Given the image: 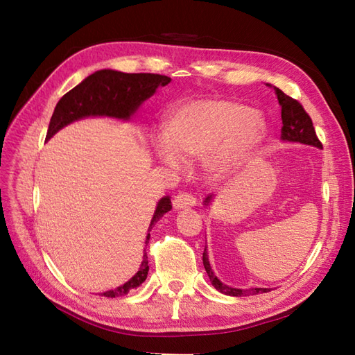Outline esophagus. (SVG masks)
Listing matches in <instances>:
<instances>
[{"label": "esophagus", "instance_id": "1", "mask_svg": "<svg viewBox=\"0 0 355 355\" xmlns=\"http://www.w3.org/2000/svg\"><path fill=\"white\" fill-rule=\"evenodd\" d=\"M196 206V198L191 194H187V192H180L173 200V207L180 210V209H188V207H194Z\"/></svg>", "mask_w": 355, "mask_h": 355}]
</instances>
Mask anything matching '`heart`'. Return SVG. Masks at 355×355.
<instances>
[{
  "mask_svg": "<svg viewBox=\"0 0 355 355\" xmlns=\"http://www.w3.org/2000/svg\"><path fill=\"white\" fill-rule=\"evenodd\" d=\"M265 133L259 112L230 99H198L171 115L166 135L155 141V155L175 170L182 168L184 158H204L209 173L220 178L250 158Z\"/></svg>",
  "mask_w": 355,
  "mask_h": 355,
  "instance_id": "heart-1",
  "label": "heart"
}]
</instances>
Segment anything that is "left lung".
Returning a JSON list of instances; mask_svg holds the SVG:
<instances>
[{
    "mask_svg": "<svg viewBox=\"0 0 355 355\" xmlns=\"http://www.w3.org/2000/svg\"><path fill=\"white\" fill-rule=\"evenodd\" d=\"M272 87L271 84H266ZM278 103L282 106V141L283 142H299L304 145L309 146H315V148H323L321 142L318 141V137L315 135L313 121H311L309 115L305 112L304 106L300 105L297 101L292 99L290 96L283 93L278 87H274ZM214 196H209L204 200V206L209 207ZM202 265L206 268V272L210 278V282L213 287L219 290L220 293L228 295V296H250V295H257V293H266L270 292L271 288H263V287H252V288H235L231 286L223 284L216 274L213 272L210 262H209V254H207V247H204V253H202Z\"/></svg>",
    "mask_w": 355,
    "mask_h": 355,
    "instance_id": "left-lung-1",
    "label": "left lung"
}]
</instances>
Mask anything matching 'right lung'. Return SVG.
I'll return each mask as SVG.
<instances>
[{"mask_svg":"<svg viewBox=\"0 0 355 355\" xmlns=\"http://www.w3.org/2000/svg\"><path fill=\"white\" fill-rule=\"evenodd\" d=\"M170 81L166 75L158 73H125L114 69L96 71L65 96H62L50 118L46 141H50L60 128L87 116H110L128 121L141 108V105L154 96L158 87H164ZM170 209L171 201L168 196L157 202L148 232ZM148 240L149 234L146 235L145 244ZM148 271V256L145 252L139 271L130 280L114 290H106L102 296L116 297L127 295L132 288L139 287L146 280Z\"/></svg>","mask_w":355,"mask_h":355,"instance_id":"right-lung-1","label":"right lung"}]
</instances>
